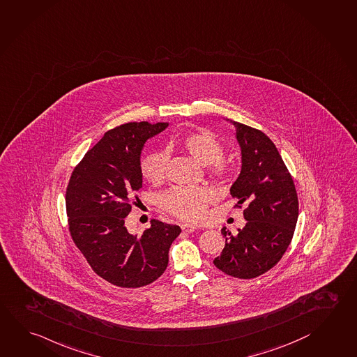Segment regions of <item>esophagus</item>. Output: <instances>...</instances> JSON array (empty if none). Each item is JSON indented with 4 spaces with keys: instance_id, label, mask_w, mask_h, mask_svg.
Listing matches in <instances>:
<instances>
[{
    "instance_id": "34e87169",
    "label": "esophagus",
    "mask_w": 357,
    "mask_h": 357,
    "mask_svg": "<svg viewBox=\"0 0 357 357\" xmlns=\"http://www.w3.org/2000/svg\"><path fill=\"white\" fill-rule=\"evenodd\" d=\"M181 229L183 233L190 234L194 233L195 230H196V227L192 225V224H188V222H182Z\"/></svg>"
}]
</instances>
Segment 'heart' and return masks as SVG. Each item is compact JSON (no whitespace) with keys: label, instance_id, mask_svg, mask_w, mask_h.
<instances>
[{"label":"heart","instance_id":"1","mask_svg":"<svg viewBox=\"0 0 357 357\" xmlns=\"http://www.w3.org/2000/svg\"><path fill=\"white\" fill-rule=\"evenodd\" d=\"M182 149L192 155L202 166H208L211 175H227L229 167L221 161L224 149L220 141L210 132H195L180 141ZM169 152L166 149L153 151L146 155L141 163V172L147 181L158 183L166 175ZM211 194L202 186H176L169 188L160 197V206L169 214L180 219L199 220L204 214Z\"/></svg>","mask_w":357,"mask_h":357}]
</instances>
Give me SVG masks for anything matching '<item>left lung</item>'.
<instances>
[{
  "instance_id": "left-lung-1",
  "label": "left lung",
  "mask_w": 357,
  "mask_h": 357,
  "mask_svg": "<svg viewBox=\"0 0 357 357\" xmlns=\"http://www.w3.org/2000/svg\"><path fill=\"white\" fill-rule=\"evenodd\" d=\"M227 122L235 127L241 151V169L230 194L239 205H247V224L236 235L221 229L225 248L214 264L235 278H255L272 269L291 244L298 197L292 176L269 137L245 124Z\"/></svg>"
}]
</instances>
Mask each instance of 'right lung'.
Returning a JSON list of instances; mask_svg holds the SVG:
<instances>
[{
	"instance_id": "1",
	"label": "right lung",
	"mask_w": 357,
	"mask_h": 357,
	"mask_svg": "<svg viewBox=\"0 0 357 357\" xmlns=\"http://www.w3.org/2000/svg\"><path fill=\"white\" fill-rule=\"evenodd\" d=\"M169 123H126L104 133L73 171L66 188L69 230L99 277L122 288H138L160 278L177 225L151 220L142 235L124 225L130 200L142 188L141 153L147 139ZM137 199V197H136Z\"/></svg>"
}]
</instances>
